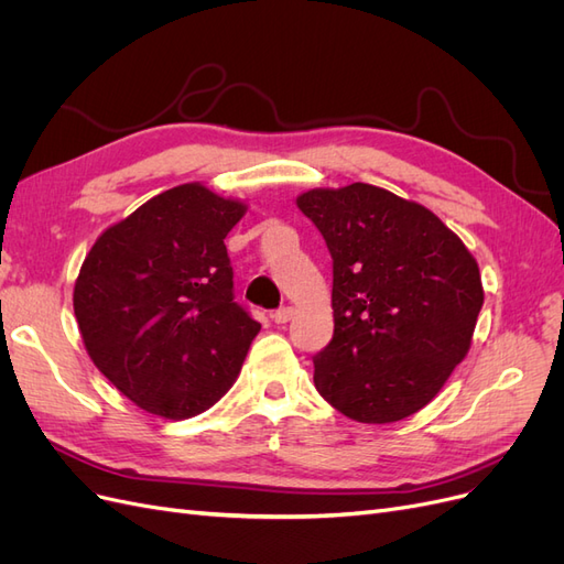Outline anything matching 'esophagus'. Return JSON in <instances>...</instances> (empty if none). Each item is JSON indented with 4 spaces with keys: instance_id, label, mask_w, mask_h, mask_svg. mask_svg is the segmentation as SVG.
Returning <instances> with one entry per match:
<instances>
[{
    "instance_id": "34e87169",
    "label": "esophagus",
    "mask_w": 564,
    "mask_h": 564,
    "mask_svg": "<svg viewBox=\"0 0 564 564\" xmlns=\"http://www.w3.org/2000/svg\"><path fill=\"white\" fill-rule=\"evenodd\" d=\"M292 317H294V308H289V305H284V308H278L275 313H272V319H275V324H286Z\"/></svg>"
}]
</instances>
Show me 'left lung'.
Returning <instances> with one entry per match:
<instances>
[{
  "instance_id": "8db88e82",
  "label": "left lung",
  "mask_w": 564,
  "mask_h": 564,
  "mask_svg": "<svg viewBox=\"0 0 564 564\" xmlns=\"http://www.w3.org/2000/svg\"><path fill=\"white\" fill-rule=\"evenodd\" d=\"M334 261V336L315 388L340 414H416L470 348L485 292L466 245L423 204L383 187H313L296 197Z\"/></svg>"
}]
</instances>
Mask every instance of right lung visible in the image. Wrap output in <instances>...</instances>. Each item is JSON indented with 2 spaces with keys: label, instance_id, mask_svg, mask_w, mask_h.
I'll list each match as a JSON object with an SVG mask.
<instances>
[{
  "label": "right lung",
  "instance_id": "right-lung-1",
  "mask_svg": "<svg viewBox=\"0 0 564 564\" xmlns=\"http://www.w3.org/2000/svg\"><path fill=\"white\" fill-rule=\"evenodd\" d=\"M245 212L240 199L183 183L110 226L82 263L73 305L84 348L148 414L207 412L261 332L235 303L224 245Z\"/></svg>",
  "mask_w": 564,
  "mask_h": 564
}]
</instances>
